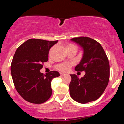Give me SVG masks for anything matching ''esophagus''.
<instances>
[{"label":"esophagus","instance_id":"obj_1","mask_svg":"<svg viewBox=\"0 0 124 124\" xmlns=\"http://www.w3.org/2000/svg\"><path fill=\"white\" fill-rule=\"evenodd\" d=\"M60 75H62V76H64V75H65V73H62V72H60Z\"/></svg>","mask_w":124,"mask_h":124}]
</instances>
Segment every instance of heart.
<instances>
[{
	"label": "heart",
	"mask_w": 124,
	"mask_h": 124,
	"mask_svg": "<svg viewBox=\"0 0 124 124\" xmlns=\"http://www.w3.org/2000/svg\"><path fill=\"white\" fill-rule=\"evenodd\" d=\"M72 45H73L69 44V45H67V46H66V47H67V46H72ZM71 65H72V64L70 63V62H65V63H62V64H59L58 66H57V69H58V70H60L64 71L65 72V71H67V70L70 68V67Z\"/></svg>",
	"instance_id": "heart-1"
}]
</instances>
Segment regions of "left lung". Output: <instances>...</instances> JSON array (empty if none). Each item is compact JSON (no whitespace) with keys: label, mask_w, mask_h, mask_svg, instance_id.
Segmentation results:
<instances>
[{"label":"left lung","mask_w":124,"mask_h":124,"mask_svg":"<svg viewBox=\"0 0 124 124\" xmlns=\"http://www.w3.org/2000/svg\"><path fill=\"white\" fill-rule=\"evenodd\" d=\"M83 49V56L75 70L84 71L85 75L79 78L70 74V95L81 104H86L98 99L104 93L110 78L109 62L102 46L96 40L87 37L70 39Z\"/></svg>","instance_id":"obj_1"}]
</instances>
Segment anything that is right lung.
I'll return each mask as SVG.
<instances>
[{
  "instance_id": "add662e5",
  "label": "right lung",
  "mask_w": 124,
  "mask_h": 124,
  "mask_svg": "<svg viewBox=\"0 0 124 124\" xmlns=\"http://www.w3.org/2000/svg\"><path fill=\"white\" fill-rule=\"evenodd\" d=\"M57 41L32 39L17 48L13 57L11 71L14 86L19 95L28 102L41 104L52 95L51 81L60 76L57 71L43 75L42 63L48 60L49 51Z\"/></svg>"
}]
</instances>
